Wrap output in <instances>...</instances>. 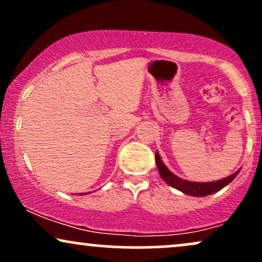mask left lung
<instances>
[{
    "label": "left lung",
    "mask_w": 262,
    "mask_h": 262,
    "mask_svg": "<svg viewBox=\"0 0 262 262\" xmlns=\"http://www.w3.org/2000/svg\"><path fill=\"white\" fill-rule=\"evenodd\" d=\"M155 161H156V165H158L159 173H160L161 179L164 180L165 182L169 183L171 187L179 189V191L188 194V196H194V197L208 196V194H212L214 193V192L221 191V189L225 187V186L229 185V183L235 179L237 173L240 172V170H237L236 172L233 173V175L225 177V179L218 180V181H214V182H191V181H186V180H182L180 179V177H177L176 175H173V173L171 172L166 166H165L158 151L155 152Z\"/></svg>",
    "instance_id": "1"
}]
</instances>
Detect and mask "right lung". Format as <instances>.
<instances>
[{
    "label": "right lung",
    "mask_w": 262,
    "mask_h": 262,
    "mask_svg": "<svg viewBox=\"0 0 262 262\" xmlns=\"http://www.w3.org/2000/svg\"><path fill=\"white\" fill-rule=\"evenodd\" d=\"M80 194H85V193H80Z\"/></svg>",
    "instance_id": "1"
}]
</instances>
